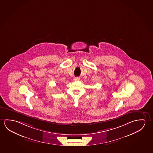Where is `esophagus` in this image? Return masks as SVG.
Segmentation results:
<instances>
[{
	"label": "esophagus",
	"mask_w": 153,
	"mask_h": 153,
	"mask_svg": "<svg viewBox=\"0 0 153 153\" xmlns=\"http://www.w3.org/2000/svg\"><path fill=\"white\" fill-rule=\"evenodd\" d=\"M80 80V79L79 78H75L74 79V80L75 81H78L79 80Z\"/></svg>",
	"instance_id": "1"
}]
</instances>
